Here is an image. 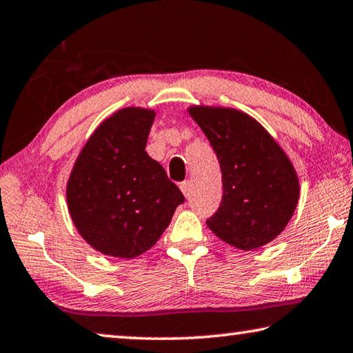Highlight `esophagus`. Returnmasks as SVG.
Masks as SVG:
<instances>
[{
    "label": "esophagus",
    "instance_id": "1",
    "mask_svg": "<svg viewBox=\"0 0 353 353\" xmlns=\"http://www.w3.org/2000/svg\"><path fill=\"white\" fill-rule=\"evenodd\" d=\"M181 190H182V193L187 196V198H190V194H191V183H190V181L182 182L181 183Z\"/></svg>",
    "mask_w": 353,
    "mask_h": 353
}]
</instances>
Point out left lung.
<instances>
[{"instance_id":"8db88e82","label":"left lung","mask_w":353,"mask_h":353,"mask_svg":"<svg viewBox=\"0 0 353 353\" xmlns=\"http://www.w3.org/2000/svg\"><path fill=\"white\" fill-rule=\"evenodd\" d=\"M223 172V199L207 225L221 240L250 250L282 232L299 201L296 171L272 137L246 113L191 107Z\"/></svg>"}]
</instances>
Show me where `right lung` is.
<instances>
[{
  "label": "right lung",
  "mask_w": 353,
  "mask_h": 353,
  "mask_svg": "<svg viewBox=\"0 0 353 353\" xmlns=\"http://www.w3.org/2000/svg\"><path fill=\"white\" fill-rule=\"evenodd\" d=\"M155 113L128 107L107 118L71 171L67 201L76 229L99 252L134 259L152 248L185 198L145 151Z\"/></svg>",
  "instance_id": "right-lung-1"
}]
</instances>
